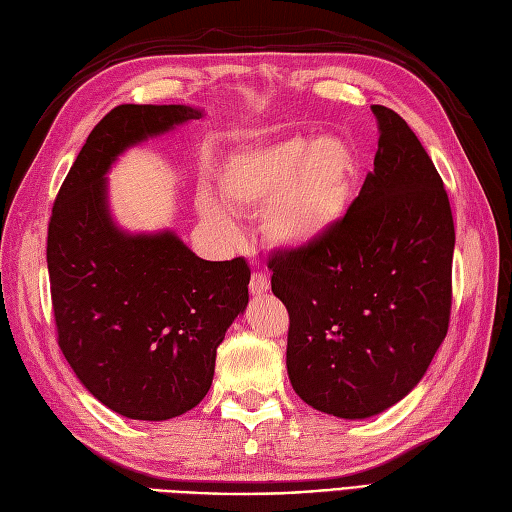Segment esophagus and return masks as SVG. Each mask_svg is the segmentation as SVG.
<instances>
[{
  "label": "esophagus",
  "instance_id": "34e87169",
  "mask_svg": "<svg viewBox=\"0 0 512 512\" xmlns=\"http://www.w3.org/2000/svg\"><path fill=\"white\" fill-rule=\"evenodd\" d=\"M248 288H250V295H253V297H262L264 292H268L270 281L262 273H253V277H250V286Z\"/></svg>",
  "mask_w": 512,
  "mask_h": 512
}]
</instances>
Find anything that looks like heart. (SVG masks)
Wrapping results in <instances>:
<instances>
[{"label":"heart","instance_id":"heart-1","mask_svg":"<svg viewBox=\"0 0 512 512\" xmlns=\"http://www.w3.org/2000/svg\"><path fill=\"white\" fill-rule=\"evenodd\" d=\"M361 180V162L339 136L286 134L231 151L217 184L239 211H259L270 244L301 253L321 244L345 213ZM206 224L228 231L231 215L211 193L198 195Z\"/></svg>","mask_w":512,"mask_h":512}]
</instances>
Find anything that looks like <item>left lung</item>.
Segmentation results:
<instances>
[{"instance_id": "8db88e82", "label": "left lung", "mask_w": 512, "mask_h": 512, "mask_svg": "<svg viewBox=\"0 0 512 512\" xmlns=\"http://www.w3.org/2000/svg\"><path fill=\"white\" fill-rule=\"evenodd\" d=\"M374 171L341 224L270 259L290 314L286 367L312 409L365 420L416 387L449 330L455 228L447 191L411 127L383 105Z\"/></svg>"}]
</instances>
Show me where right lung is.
<instances>
[{
  "label": "right lung",
  "mask_w": 512,
  "mask_h": 512,
  "mask_svg": "<svg viewBox=\"0 0 512 512\" xmlns=\"http://www.w3.org/2000/svg\"><path fill=\"white\" fill-rule=\"evenodd\" d=\"M191 105H118L92 129L48 226L59 347L107 409L132 420L182 416L206 396L217 345L248 306L244 257L206 262L171 228L129 233L107 173L149 138L202 118Z\"/></svg>",
  "instance_id": "obj_1"
}]
</instances>
